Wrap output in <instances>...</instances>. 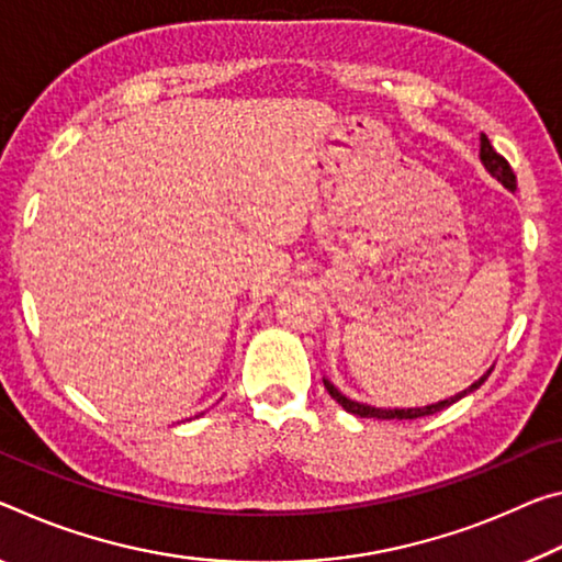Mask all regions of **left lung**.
<instances>
[{"label": "left lung", "mask_w": 562, "mask_h": 562, "mask_svg": "<svg viewBox=\"0 0 562 562\" xmlns=\"http://www.w3.org/2000/svg\"><path fill=\"white\" fill-rule=\"evenodd\" d=\"M480 162H483V167L487 169L490 175L495 177L497 182L505 187V190H510V192L518 190V182H515V172L510 169V165H507L505 157H501V155L495 153L493 145H490V139L485 135H480ZM490 372H493V368H490L483 378L475 380L473 385L462 390V393L452 395V397H445V400H438V403H432V405H423V407H375V405H368V403H358V400L342 395L340 390H337L327 378H323V382H325L329 397H333L335 403H340L342 409H347V413H352V415H358V417H375V420H415V417H425V415L440 413V409L450 407L452 403H458V400H462L465 395L475 393V390L487 380Z\"/></svg>", "instance_id": "8db88e82"}]
</instances>
